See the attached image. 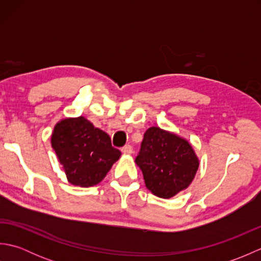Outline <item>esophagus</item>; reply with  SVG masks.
I'll use <instances>...</instances> for the list:
<instances>
[{
  "instance_id": "esophagus-1",
  "label": "esophagus",
  "mask_w": 261,
  "mask_h": 261,
  "mask_svg": "<svg viewBox=\"0 0 261 261\" xmlns=\"http://www.w3.org/2000/svg\"><path fill=\"white\" fill-rule=\"evenodd\" d=\"M122 152H123L124 154H131L132 152H134V148H132V146H130V145H126L122 148Z\"/></svg>"
}]
</instances>
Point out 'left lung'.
I'll return each mask as SVG.
<instances>
[{
	"mask_svg": "<svg viewBox=\"0 0 261 261\" xmlns=\"http://www.w3.org/2000/svg\"><path fill=\"white\" fill-rule=\"evenodd\" d=\"M136 164L148 190L158 197L170 198L191 185L199 160L184 138L151 126L143 136Z\"/></svg>",
	"mask_w": 261,
	"mask_h": 261,
	"instance_id": "obj_1",
	"label": "left lung"
}]
</instances>
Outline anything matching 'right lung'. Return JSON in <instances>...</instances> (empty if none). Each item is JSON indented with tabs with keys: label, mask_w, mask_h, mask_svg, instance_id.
I'll return each instance as SVG.
<instances>
[{
	"label": "right lung",
	"mask_w": 261,
	"mask_h": 261,
	"mask_svg": "<svg viewBox=\"0 0 261 261\" xmlns=\"http://www.w3.org/2000/svg\"><path fill=\"white\" fill-rule=\"evenodd\" d=\"M51 147L70 184L91 187L98 184L121 151L112 147L107 132L95 127L84 116L66 118L55 125Z\"/></svg>",
	"instance_id": "right-lung-1"
}]
</instances>
